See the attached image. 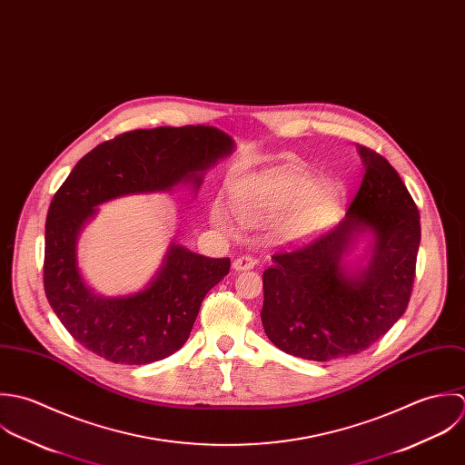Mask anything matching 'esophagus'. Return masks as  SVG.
I'll list each match as a JSON object with an SVG mask.
<instances>
[{"mask_svg": "<svg viewBox=\"0 0 465 465\" xmlns=\"http://www.w3.org/2000/svg\"><path fill=\"white\" fill-rule=\"evenodd\" d=\"M255 264H257V262H255L253 257H239V259L233 261L232 268H233L235 272H250V270L255 268Z\"/></svg>", "mask_w": 465, "mask_h": 465, "instance_id": "obj_1", "label": "esophagus"}]
</instances>
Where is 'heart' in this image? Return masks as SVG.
I'll return each mask as SVG.
<instances>
[{
	"mask_svg": "<svg viewBox=\"0 0 465 465\" xmlns=\"http://www.w3.org/2000/svg\"><path fill=\"white\" fill-rule=\"evenodd\" d=\"M230 203L210 206V221L226 233L237 232V221L248 228L272 226L282 242H303L331 228L341 215L345 192L336 182L318 180L296 165H280L232 182Z\"/></svg>",
	"mask_w": 465,
	"mask_h": 465,
	"instance_id": "b5f03b06",
	"label": "heart"
}]
</instances>
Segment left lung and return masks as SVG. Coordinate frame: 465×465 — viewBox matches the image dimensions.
<instances>
[{"label": "left lung", "mask_w": 465, "mask_h": 465, "mask_svg": "<svg viewBox=\"0 0 465 465\" xmlns=\"http://www.w3.org/2000/svg\"><path fill=\"white\" fill-rule=\"evenodd\" d=\"M365 176L345 219L311 244L282 252L262 275V325L282 352L331 361L369 349L404 314L420 215L397 171L358 145ZM361 238L366 255L348 257Z\"/></svg>", "instance_id": "8db88e82"}]
</instances>
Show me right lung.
Returning <instances> with one entry per match:
<instances>
[{"instance_id":"right-lung-1","label":"right lung","mask_w":465,"mask_h":465,"mask_svg":"<svg viewBox=\"0 0 465 465\" xmlns=\"http://www.w3.org/2000/svg\"><path fill=\"white\" fill-rule=\"evenodd\" d=\"M233 151V138L213 127L138 129L100 143L74 167L48 208L45 292L83 347L111 363L147 365L185 345L203 298L228 275L230 259L171 242L143 289L104 296L81 273L77 241L100 204L178 186L197 192L204 173Z\"/></svg>"}]
</instances>
